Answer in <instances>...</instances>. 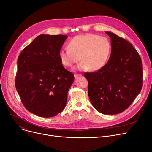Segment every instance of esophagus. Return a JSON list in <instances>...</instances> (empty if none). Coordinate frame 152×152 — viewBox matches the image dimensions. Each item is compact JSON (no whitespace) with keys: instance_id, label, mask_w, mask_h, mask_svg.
Listing matches in <instances>:
<instances>
[{"instance_id":"34e87169","label":"esophagus","mask_w":152,"mask_h":152,"mask_svg":"<svg viewBox=\"0 0 152 152\" xmlns=\"http://www.w3.org/2000/svg\"><path fill=\"white\" fill-rule=\"evenodd\" d=\"M82 76V75L81 74H75L74 75V77H75V78L76 79V78H78V77H81Z\"/></svg>"}]
</instances>
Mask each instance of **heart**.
I'll return each instance as SVG.
<instances>
[{"label": "heart", "mask_w": 152, "mask_h": 152, "mask_svg": "<svg viewBox=\"0 0 152 152\" xmlns=\"http://www.w3.org/2000/svg\"><path fill=\"white\" fill-rule=\"evenodd\" d=\"M111 51V45L107 38L96 34H79L69 41L68 48L59 50V57L66 67H72L81 59L74 70H98L105 66Z\"/></svg>", "instance_id": "b5f03b06"}]
</instances>
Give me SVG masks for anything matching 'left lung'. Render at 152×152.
<instances>
[{"label":"left lung","instance_id":"obj_1","mask_svg":"<svg viewBox=\"0 0 152 152\" xmlns=\"http://www.w3.org/2000/svg\"><path fill=\"white\" fill-rule=\"evenodd\" d=\"M111 53L105 66L85 73L88 93L93 106L103 114L125 111L139 95L142 86L141 58L127 40L110 31Z\"/></svg>","mask_w":152,"mask_h":152}]
</instances>
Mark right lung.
Wrapping results in <instances>:
<instances>
[{"label":"right lung","mask_w":152,"mask_h":152,"mask_svg":"<svg viewBox=\"0 0 152 152\" xmlns=\"http://www.w3.org/2000/svg\"><path fill=\"white\" fill-rule=\"evenodd\" d=\"M67 37L40 34L18 57L17 91L26 110L38 116H55L66 107L74 76L63 67L59 52Z\"/></svg>","instance_id":"right-lung-1"}]
</instances>
